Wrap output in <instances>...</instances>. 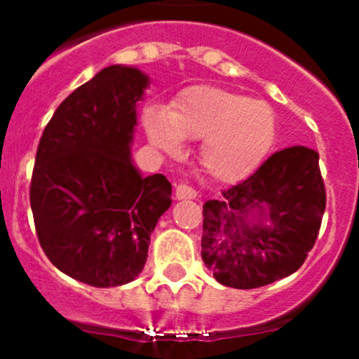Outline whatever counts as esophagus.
Returning <instances> with one entry per match:
<instances>
[{
  "label": "esophagus",
  "instance_id": "34e87169",
  "mask_svg": "<svg viewBox=\"0 0 359 359\" xmlns=\"http://www.w3.org/2000/svg\"><path fill=\"white\" fill-rule=\"evenodd\" d=\"M175 196L179 200H193V198L198 196V191L189 184H179L175 189Z\"/></svg>",
  "mask_w": 359,
  "mask_h": 359
}]
</instances>
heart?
<instances>
[{"label": "heart", "instance_id": "1", "mask_svg": "<svg viewBox=\"0 0 359 359\" xmlns=\"http://www.w3.org/2000/svg\"><path fill=\"white\" fill-rule=\"evenodd\" d=\"M146 130L151 142L175 151L180 139L203 140L201 163L222 182H236L259 168L276 142L273 107L217 86H189L170 106L168 114L149 111Z\"/></svg>", "mask_w": 359, "mask_h": 359}]
</instances>
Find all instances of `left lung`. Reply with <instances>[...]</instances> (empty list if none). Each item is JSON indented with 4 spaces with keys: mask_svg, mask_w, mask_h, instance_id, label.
I'll return each instance as SVG.
<instances>
[{
    "mask_svg": "<svg viewBox=\"0 0 359 359\" xmlns=\"http://www.w3.org/2000/svg\"><path fill=\"white\" fill-rule=\"evenodd\" d=\"M325 206L320 154L304 146L276 151L220 200L203 205V262L219 283L241 290L290 276L316 243ZM253 209L269 226L249 222Z\"/></svg>",
    "mask_w": 359,
    "mask_h": 359,
    "instance_id": "8db88e82",
    "label": "left lung"
}]
</instances>
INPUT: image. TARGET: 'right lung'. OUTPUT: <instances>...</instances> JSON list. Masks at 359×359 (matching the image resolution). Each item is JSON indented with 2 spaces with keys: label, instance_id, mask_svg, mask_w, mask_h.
<instances>
[{
  "label": "right lung",
  "instance_id": "right-lung-1",
  "mask_svg": "<svg viewBox=\"0 0 359 359\" xmlns=\"http://www.w3.org/2000/svg\"><path fill=\"white\" fill-rule=\"evenodd\" d=\"M147 85L139 69H102L57 107L36 151L29 200L39 245L57 269L92 287L135 280L172 203L166 177H142L130 159Z\"/></svg>",
  "mask_w": 359,
  "mask_h": 359
}]
</instances>
